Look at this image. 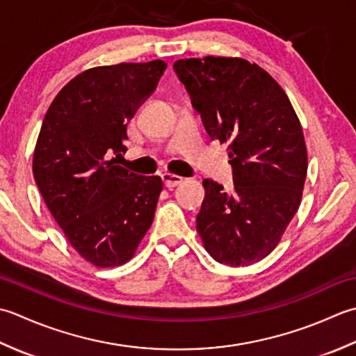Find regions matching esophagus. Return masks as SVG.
Instances as JSON below:
<instances>
[{"mask_svg": "<svg viewBox=\"0 0 356 356\" xmlns=\"http://www.w3.org/2000/svg\"><path fill=\"white\" fill-rule=\"evenodd\" d=\"M161 179L165 187H175L178 184H181L184 181L183 177H178V175H173V173H163L161 175Z\"/></svg>", "mask_w": 356, "mask_h": 356, "instance_id": "1", "label": "esophagus"}]
</instances>
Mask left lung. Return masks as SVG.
<instances>
[{
  "label": "left lung",
  "mask_w": 356,
  "mask_h": 356,
  "mask_svg": "<svg viewBox=\"0 0 356 356\" xmlns=\"http://www.w3.org/2000/svg\"><path fill=\"white\" fill-rule=\"evenodd\" d=\"M173 70L210 140L229 143L234 188L206 178L197 229L209 255L249 266L277 248L307 173L302 129L280 84L241 58L179 60Z\"/></svg>",
  "instance_id": "1"
}]
</instances>
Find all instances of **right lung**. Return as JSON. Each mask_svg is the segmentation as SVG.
<instances>
[{
  "label": "right lung",
  "mask_w": 356,
  "mask_h": 356,
  "mask_svg": "<svg viewBox=\"0 0 356 356\" xmlns=\"http://www.w3.org/2000/svg\"><path fill=\"white\" fill-rule=\"evenodd\" d=\"M168 64L93 67L63 87L42 121L33 178L79 255L98 267L124 264L146 235L163 181L121 168L127 122L156 89Z\"/></svg>",
  "instance_id": "right-lung-1"
}]
</instances>
